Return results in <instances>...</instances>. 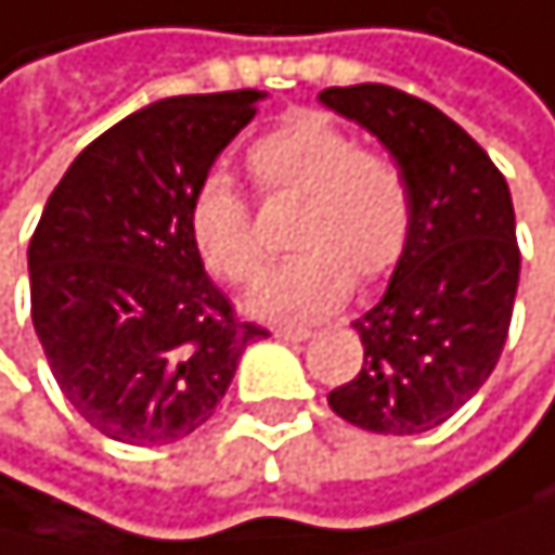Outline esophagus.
<instances>
[{
	"instance_id": "1",
	"label": "esophagus",
	"mask_w": 555,
	"mask_h": 555,
	"mask_svg": "<svg viewBox=\"0 0 555 555\" xmlns=\"http://www.w3.org/2000/svg\"><path fill=\"white\" fill-rule=\"evenodd\" d=\"M275 337H280V340H307L310 331H304V327H275Z\"/></svg>"
}]
</instances>
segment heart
<instances>
[{
	"instance_id": "heart-1",
	"label": "heart",
	"mask_w": 555,
	"mask_h": 555,
	"mask_svg": "<svg viewBox=\"0 0 555 555\" xmlns=\"http://www.w3.org/2000/svg\"><path fill=\"white\" fill-rule=\"evenodd\" d=\"M248 177L266 201L300 197L293 255L269 272L251 310L283 324H307L348 300L351 283L385 280L413 235V194L399 163L361 150L354 132L324 112H296L245 153ZM186 231L221 283L245 286L262 272V242L248 201L224 173H210L191 197Z\"/></svg>"
}]
</instances>
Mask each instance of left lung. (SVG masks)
Returning <instances> with one entry per match:
<instances>
[{
  "instance_id": "left-lung-1",
  "label": "left lung",
  "mask_w": 555,
  "mask_h": 555,
  "mask_svg": "<svg viewBox=\"0 0 555 555\" xmlns=\"http://www.w3.org/2000/svg\"><path fill=\"white\" fill-rule=\"evenodd\" d=\"M320 102L378 135L413 194V235L382 300L354 320L361 372L327 396L372 434L447 423L502 358L518 255L502 170L457 121L389 85L320 91Z\"/></svg>"
}]
</instances>
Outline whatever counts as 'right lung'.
<instances>
[{
  "mask_svg": "<svg viewBox=\"0 0 555 555\" xmlns=\"http://www.w3.org/2000/svg\"><path fill=\"white\" fill-rule=\"evenodd\" d=\"M259 98L180 94L132 112L67 166L33 231V327L67 402L108 440L194 434L266 337L207 280L186 231L194 191Z\"/></svg>",
  "mask_w": 555,
  "mask_h": 555,
  "instance_id": "add662e5",
  "label": "right lung"
}]
</instances>
